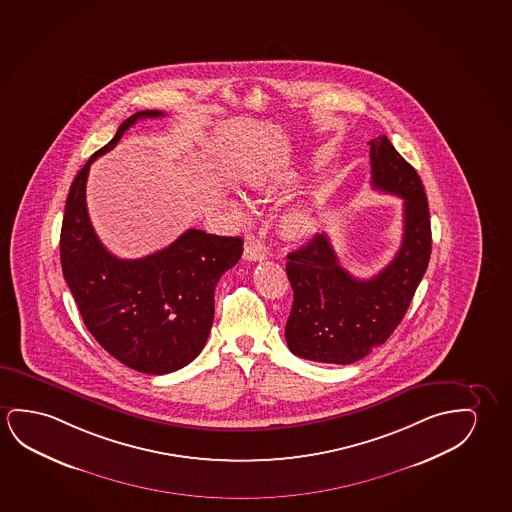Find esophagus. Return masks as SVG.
<instances>
[{
  "label": "esophagus",
  "mask_w": 512,
  "mask_h": 512,
  "mask_svg": "<svg viewBox=\"0 0 512 512\" xmlns=\"http://www.w3.org/2000/svg\"><path fill=\"white\" fill-rule=\"evenodd\" d=\"M244 258L249 261H263L267 258V252L258 244H247L244 249Z\"/></svg>",
  "instance_id": "esophagus-1"
}]
</instances>
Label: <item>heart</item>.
Masks as SVG:
<instances>
[{"instance_id": "1", "label": "heart", "mask_w": 512, "mask_h": 512, "mask_svg": "<svg viewBox=\"0 0 512 512\" xmlns=\"http://www.w3.org/2000/svg\"><path fill=\"white\" fill-rule=\"evenodd\" d=\"M277 182H270L260 187L261 196H270L277 189ZM229 210L240 219H247V210L245 206L237 201V199H229ZM279 233L281 237L286 238L288 242H306L309 238L314 237L316 229H318V221L314 217L313 210L304 205L290 206L288 210H284L279 217Z\"/></svg>"}]
</instances>
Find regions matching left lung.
Masks as SVG:
<instances>
[{"label": "left lung", "instance_id": "left-lung-1", "mask_svg": "<svg viewBox=\"0 0 512 512\" xmlns=\"http://www.w3.org/2000/svg\"><path fill=\"white\" fill-rule=\"evenodd\" d=\"M369 146L373 189L405 199L403 242L394 260L366 281L339 265L325 233L288 254L293 307L284 336L291 353L302 359L325 364L364 359L405 318L428 268L431 221L420 176L387 136L371 139Z\"/></svg>", "mask_w": 512, "mask_h": 512}]
</instances>
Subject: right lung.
I'll use <instances>...</instances> for the list:
<instances>
[{
	"label": "right lung",
	"instance_id": "right-lung-1",
	"mask_svg": "<svg viewBox=\"0 0 512 512\" xmlns=\"http://www.w3.org/2000/svg\"><path fill=\"white\" fill-rule=\"evenodd\" d=\"M159 116L155 109L130 116L93 153L70 185L60 237L63 277L84 325L107 353L146 374L173 373L198 357L214 321L215 286L244 252L242 238L201 229L141 260H120L100 242L86 208L90 166L138 120Z\"/></svg>",
	"mask_w": 512,
	"mask_h": 512
}]
</instances>
